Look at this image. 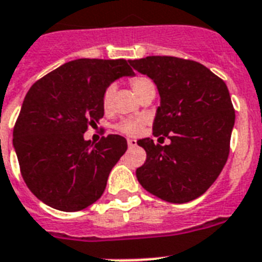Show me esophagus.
<instances>
[{"label": "esophagus", "instance_id": "34e87169", "mask_svg": "<svg viewBox=\"0 0 262 262\" xmlns=\"http://www.w3.org/2000/svg\"><path fill=\"white\" fill-rule=\"evenodd\" d=\"M127 143H128L129 148H133L137 146V141H135V139H128V141H127Z\"/></svg>", "mask_w": 262, "mask_h": 262}]
</instances>
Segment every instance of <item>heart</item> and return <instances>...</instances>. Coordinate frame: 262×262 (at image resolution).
<instances>
[{
	"instance_id": "b5f03b06",
	"label": "heart",
	"mask_w": 262,
	"mask_h": 262,
	"mask_svg": "<svg viewBox=\"0 0 262 262\" xmlns=\"http://www.w3.org/2000/svg\"><path fill=\"white\" fill-rule=\"evenodd\" d=\"M128 83L131 89H133L137 96L139 98L144 97L147 95H156V83L150 77L143 74H135L133 77H129ZM115 92H116V86L114 83H110L108 86L104 89L101 97V104L102 108L105 111H108L111 108V104H112V100H114ZM143 127V121L141 120H129V119H125V120H121L120 123L116 124L115 128L118 129L119 133L124 134V135H137L139 134V131Z\"/></svg>"
}]
</instances>
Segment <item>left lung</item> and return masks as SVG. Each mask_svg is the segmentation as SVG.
I'll return each instance as SVG.
<instances>
[{"instance_id":"1","label":"left lung","mask_w":262,"mask_h":262,"mask_svg":"<svg viewBox=\"0 0 262 262\" xmlns=\"http://www.w3.org/2000/svg\"><path fill=\"white\" fill-rule=\"evenodd\" d=\"M156 82L161 96L152 135L170 139L161 146L138 141L146 162L137 169L144 189L169 203H188L214 184L227 162L235 121L225 81L204 64L177 56L129 60Z\"/></svg>"}]
</instances>
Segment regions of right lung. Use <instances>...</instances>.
<instances>
[{"label":"right lung","mask_w":262,"mask_h":262,"mask_svg":"<svg viewBox=\"0 0 262 262\" xmlns=\"http://www.w3.org/2000/svg\"><path fill=\"white\" fill-rule=\"evenodd\" d=\"M133 73L125 59L82 58L29 88L14 124L13 146L27 187L45 204L75 212L101 198L127 141L111 134L92 143L83 134L104 116V89Z\"/></svg>","instance_id":"right-lung-1"}]
</instances>
